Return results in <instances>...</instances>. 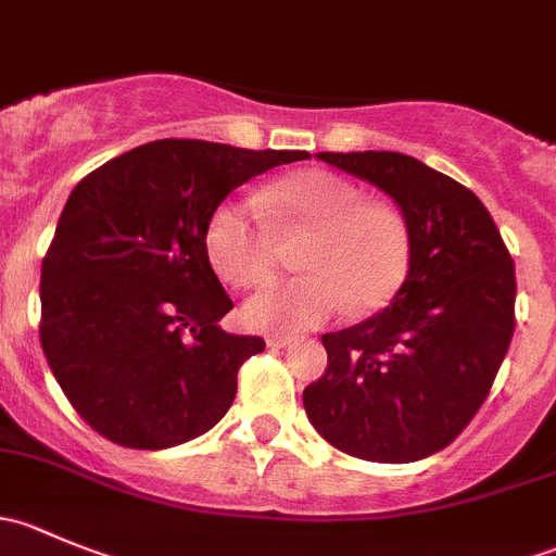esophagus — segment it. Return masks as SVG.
Returning <instances> with one entry per match:
<instances>
[{"label": "esophagus", "instance_id": "34e87169", "mask_svg": "<svg viewBox=\"0 0 556 556\" xmlns=\"http://www.w3.org/2000/svg\"><path fill=\"white\" fill-rule=\"evenodd\" d=\"M293 341L295 339H290V336H268L266 344H268V350H285V346H290Z\"/></svg>", "mask_w": 556, "mask_h": 556}]
</instances>
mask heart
Wrapping results in <instances>:
<instances>
[{"instance_id":"heart-1","label":"heart","mask_w":556,"mask_h":556,"mask_svg":"<svg viewBox=\"0 0 556 556\" xmlns=\"http://www.w3.org/2000/svg\"><path fill=\"white\" fill-rule=\"evenodd\" d=\"M267 215L263 218L260 212ZM277 230L312 242L299 257L306 277L271 282L247 299L242 317L266 333H301L350 314L382 312L397 299L414 263L406 215L333 172L290 174L247 201H223L204 226V250L217 277L255 288L277 268Z\"/></svg>"}]
</instances>
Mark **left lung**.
Segmentation results:
<instances>
[{"label":"left lung","mask_w":556,"mask_h":556,"mask_svg":"<svg viewBox=\"0 0 556 556\" xmlns=\"http://www.w3.org/2000/svg\"><path fill=\"white\" fill-rule=\"evenodd\" d=\"M317 159L392 195L412 226L414 263L384 312L323 336L328 368L304 390V408L314 430L352 457H430L468 428L511 344V252L473 190L412 155Z\"/></svg>","instance_id":"1"}]
</instances>
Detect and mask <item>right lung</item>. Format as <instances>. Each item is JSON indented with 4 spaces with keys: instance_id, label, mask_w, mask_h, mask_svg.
Here are the masks:
<instances>
[{
    "instance_id": "add662e5",
    "label": "right lung",
    "mask_w": 556,
    "mask_h": 556,
    "mask_svg": "<svg viewBox=\"0 0 556 556\" xmlns=\"http://www.w3.org/2000/svg\"><path fill=\"white\" fill-rule=\"evenodd\" d=\"M309 159L201 139L134 148L77 182L42 257L39 344L77 414L128 450L206 433L237 397L261 336L233 309L204 250L212 210L255 174Z\"/></svg>"
}]
</instances>
